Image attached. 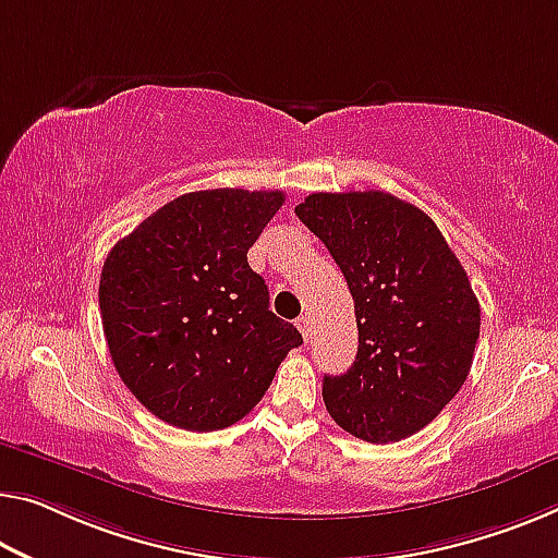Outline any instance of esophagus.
<instances>
[{"label": "esophagus", "mask_w": 558, "mask_h": 558, "mask_svg": "<svg viewBox=\"0 0 558 558\" xmlns=\"http://www.w3.org/2000/svg\"><path fill=\"white\" fill-rule=\"evenodd\" d=\"M296 329L302 331V337H304V339H308V331H312V327H308V319H306V316H299V319H296Z\"/></svg>", "instance_id": "34e87169"}]
</instances>
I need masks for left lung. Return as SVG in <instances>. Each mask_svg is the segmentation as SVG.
Here are the masks:
<instances>
[{
	"mask_svg": "<svg viewBox=\"0 0 558 558\" xmlns=\"http://www.w3.org/2000/svg\"><path fill=\"white\" fill-rule=\"evenodd\" d=\"M294 211L354 296L356 362L324 376V404L356 439H407L457 397L474 362L482 308L466 271L432 217L393 194L319 192Z\"/></svg>",
	"mask_w": 558,
	"mask_h": 558,
	"instance_id": "obj_1",
	"label": "left lung"
}]
</instances>
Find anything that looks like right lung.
<instances>
[{"label": "right lung", "mask_w": 558, "mask_h": 558, "mask_svg": "<svg viewBox=\"0 0 558 558\" xmlns=\"http://www.w3.org/2000/svg\"><path fill=\"white\" fill-rule=\"evenodd\" d=\"M281 204L284 192H190L109 252L99 308L111 362L161 422L186 432L236 424L302 344L246 262Z\"/></svg>", "instance_id": "right-lung-1"}]
</instances>
